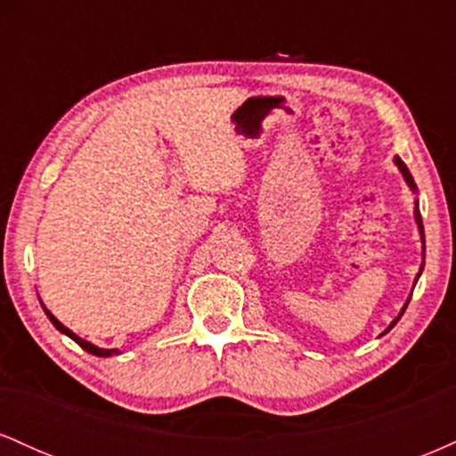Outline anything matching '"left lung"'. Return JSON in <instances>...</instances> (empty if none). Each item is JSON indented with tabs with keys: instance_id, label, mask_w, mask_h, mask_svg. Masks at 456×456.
Returning <instances> with one entry per match:
<instances>
[{
	"instance_id": "8db88e82",
	"label": "left lung",
	"mask_w": 456,
	"mask_h": 456,
	"mask_svg": "<svg viewBox=\"0 0 456 456\" xmlns=\"http://www.w3.org/2000/svg\"><path fill=\"white\" fill-rule=\"evenodd\" d=\"M395 165L396 167H399V171H401V174H403V177H405V182H407V186H410L411 188V191L413 192H416V182H413V177H411V174H410V169H407V167H405V162H403L401 159H399V156H395ZM413 216H416V224H418V232H420V240H422V244H425V227H422V216H420V210H418V199H416V208H413ZM422 248H425V246H422ZM422 268H425V264H422L420 265V272H422ZM420 272H418V276H420ZM418 276H416V281H418ZM413 285H416V282H413ZM411 297V296H410ZM407 305H410V300H407L405 302V306H403L401 308V315H403V313H405V308H407ZM401 315L399 317H396L395 319V322H392L390 323V326H388V330L390 328H395V323L396 322H399V319H401ZM388 330H386V332H388ZM384 332V334H386Z\"/></svg>"
}]
</instances>
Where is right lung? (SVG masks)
Returning a JSON list of instances; mask_svg holds the SVG:
<instances>
[{"instance_id": "add662e5", "label": "right lung", "mask_w": 456, "mask_h": 456, "mask_svg": "<svg viewBox=\"0 0 456 456\" xmlns=\"http://www.w3.org/2000/svg\"><path fill=\"white\" fill-rule=\"evenodd\" d=\"M45 313H46V317L51 319V323H53V326H55L57 330H60L61 334H66V337H70L72 341L81 345V347L86 349V352H90V354H94V355H101V358H109V355H118V354H119L118 349H102V347H96V345H92L90 341H83V338H81V337H77V334L72 332L70 328H66L64 323L60 322V319H55L53 313H51V311H46V308H45Z\"/></svg>"}]
</instances>
